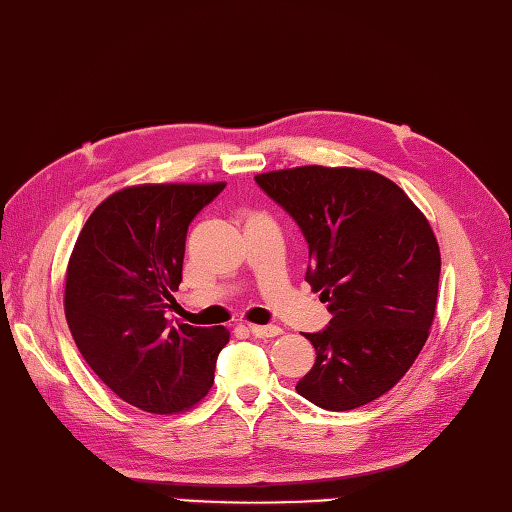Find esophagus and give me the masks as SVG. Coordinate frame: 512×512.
<instances>
[{
	"label": "esophagus",
	"mask_w": 512,
	"mask_h": 512,
	"mask_svg": "<svg viewBox=\"0 0 512 512\" xmlns=\"http://www.w3.org/2000/svg\"><path fill=\"white\" fill-rule=\"evenodd\" d=\"M249 331H252V335H256V337L269 339V337H278L282 333V328L280 326H258V324H252V326H249Z\"/></svg>",
	"instance_id": "34e87169"
}]
</instances>
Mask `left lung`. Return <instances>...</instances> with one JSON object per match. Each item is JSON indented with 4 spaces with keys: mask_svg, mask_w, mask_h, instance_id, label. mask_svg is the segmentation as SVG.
Listing matches in <instances>:
<instances>
[{
    "mask_svg": "<svg viewBox=\"0 0 512 512\" xmlns=\"http://www.w3.org/2000/svg\"><path fill=\"white\" fill-rule=\"evenodd\" d=\"M309 245L306 282L333 320L304 333L313 368L295 385L331 412L392 390L423 350L436 315L440 249L405 192L374 170L298 166L256 175Z\"/></svg>",
    "mask_w": 512,
    "mask_h": 512,
    "instance_id": "obj_1",
    "label": "left lung"
}]
</instances>
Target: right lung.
I'll return each instance as SVG.
<instances>
[{
  "mask_svg": "<svg viewBox=\"0 0 512 512\" xmlns=\"http://www.w3.org/2000/svg\"><path fill=\"white\" fill-rule=\"evenodd\" d=\"M225 188L142 184L113 192L76 238L65 276V320L100 381L151 414L190 410L214 383L223 326H173L190 221Z\"/></svg>",
  "mask_w": 512,
  "mask_h": 512,
  "instance_id": "1",
  "label": "right lung"
}]
</instances>
